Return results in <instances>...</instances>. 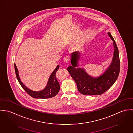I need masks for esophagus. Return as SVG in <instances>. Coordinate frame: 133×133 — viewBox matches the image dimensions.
I'll return each mask as SVG.
<instances>
[{
  "label": "esophagus",
  "mask_w": 133,
  "mask_h": 133,
  "mask_svg": "<svg viewBox=\"0 0 133 133\" xmlns=\"http://www.w3.org/2000/svg\"><path fill=\"white\" fill-rule=\"evenodd\" d=\"M70 58L69 56H65L63 58V61L65 62H69L70 61Z\"/></svg>",
  "instance_id": "1"
}]
</instances>
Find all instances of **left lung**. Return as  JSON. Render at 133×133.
I'll list each match as a JSON object with an SVG mask.
<instances>
[{"label": "left lung", "mask_w": 133, "mask_h": 133, "mask_svg": "<svg viewBox=\"0 0 133 133\" xmlns=\"http://www.w3.org/2000/svg\"><path fill=\"white\" fill-rule=\"evenodd\" d=\"M108 35L113 41L114 56L112 63L108 69L98 77L90 76L83 68H77L80 53L75 52L71 54L72 66L67 70L76 82L79 92L83 95H101L109 90L117 80L120 72V59L119 51L114 38L110 33Z\"/></svg>", "instance_id": "1"}]
</instances>
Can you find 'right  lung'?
I'll use <instances>...</instances> for the list:
<instances>
[{"instance_id":"1","label":"right lung","mask_w":133,"mask_h":133,"mask_svg":"<svg viewBox=\"0 0 133 133\" xmlns=\"http://www.w3.org/2000/svg\"><path fill=\"white\" fill-rule=\"evenodd\" d=\"M15 71L16 73V76L18 82L22 87V88L24 90V91L31 97L34 98H40V99H47L54 97L58 93L60 90V85L56 77V73L59 68V65H58L56 68L54 70L53 73L51 74L49 77V81L48 82L47 85L45 89L41 91H33L31 90L28 89L26 87L21 81L18 75V71L16 67L15 63L14 64Z\"/></svg>"}]
</instances>
